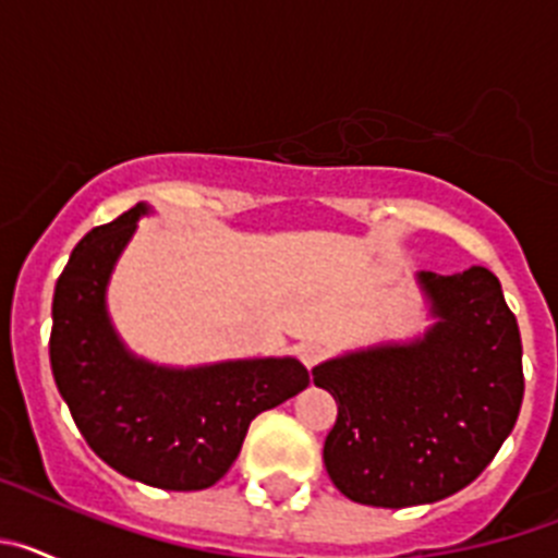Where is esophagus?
Segmentation results:
<instances>
[{
	"mask_svg": "<svg viewBox=\"0 0 558 558\" xmlns=\"http://www.w3.org/2000/svg\"><path fill=\"white\" fill-rule=\"evenodd\" d=\"M324 354H327V347L318 343V340H307V343H299V357L307 368H313L315 363H322Z\"/></svg>",
	"mask_w": 558,
	"mask_h": 558,
	"instance_id": "34e87169",
	"label": "esophagus"
}]
</instances>
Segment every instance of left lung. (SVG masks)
Wrapping results in <instances>:
<instances>
[{"label": "left lung", "instance_id": "1", "mask_svg": "<svg viewBox=\"0 0 558 558\" xmlns=\"http://www.w3.org/2000/svg\"><path fill=\"white\" fill-rule=\"evenodd\" d=\"M433 324L413 340L338 354L313 368L338 402L324 466L349 500L405 509L470 486L514 430L522 340L500 279L418 270Z\"/></svg>", "mask_w": 558, "mask_h": 558}]
</instances>
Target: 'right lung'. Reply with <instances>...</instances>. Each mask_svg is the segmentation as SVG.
I'll return each mask as SVG.
<instances>
[{
    "label": "right lung",
    "instance_id": "right-lung-1",
    "mask_svg": "<svg viewBox=\"0 0 558 558\" xmlns=\"http://www.w3.org/2000/svg\"><path fill=\"white\" fill-rule=\"evenodd\" d=\"M150 206L88 231L58 276L49 363L88 447L120 475L167 492L209 489L248 425L310 386L295 357L159 366L122 343L108 315L113 265Z\"/></svg>",
    "mask_w": 558,
    "mask_h": 558
}]
</instances>
